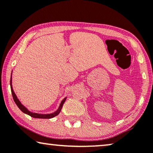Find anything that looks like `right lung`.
<instances>
[{
    "label": "right lung",
    "instance_id": "obj_1",
    "mask_svg": "<svg viewBox=\"0 0 153 153\" xmlns=\"http://www.w3.org/2000/svg\"><path fill=\"white\" fill-rule=\"evenodd\" d=\"M10 87H11V91H12V97H13V100H14V102H15V103H16V105H17L18 107L20 108V110L22 111V112H24V114H26L29 115V116H31V117H33V118H46V119H49V118H53V117H55V116H57V115L59 114V113L60 112V111H61V108L62 107V105H63L64 102H65V100H66V97L64 98V100L61 102V104H60L59 108H58V109L56 111V112L52 113V114H35V113H33V112L29 111L27 109V108L25 107L24 105H22V104H21V102H19V100L17 99V97H16L15 93H14L13 89H12V76H11V78H10Z\"/></svg>",
    "mask_w": 153,
    "mask_h": 153
}]
</instances>
